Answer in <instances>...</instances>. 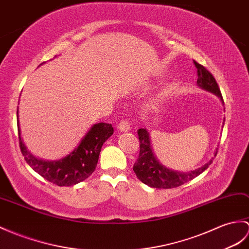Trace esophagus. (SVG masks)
<instances>
[{"label": "esophagus", "mask_w": 249, "mask_h": 249, "mask_svg": "<svg viewBox=\"0 0 249 249\" xmlns=\"http://www.w3.org/2000/svg\"><path fill=\"white\" fill-rule=\"evenodd\" d=\"M118 128L121 130V131H127L130 129V124L128 122V120H122L121 122L117 125Z\"/></svg>", "instance_id": "1"}]
</instances>
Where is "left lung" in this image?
I'll return each instance as SVG.
<instances>
[{
	"instance_id": "left-lung-1",
	"label": "left lung",
	"mask_w": 249,
	"mask_h": 249,
	"mask_svg": "<svg viewBox=\"0 0 249 249\" xmlns=\"http://www.w3.org/2000/svg\"><path fill=\"white\" fill-rule=\"evenodd\" d=\"M194 65L197 69V85L207 91L212 92L215 95H217L223 101V96L219 90V87L216 83L214 76L207 70V69L201 66L197 61L193 60ZM139 141H140V153H139V157L134 164V172L138 177L139 180H141L143 183L147 184V186L152 188L157 189H172L177 188L181 184L186 183L190 180H192L195 177L200 175L201 173L206 171L209 165L212 163L213 158L207 162L205 165L198 167L194 171H191L188 173H179L166 169L162 164L159 163L157 158L155 157L153 153L151 139L146 129L140 128L138 130ZM217 154L214 153V157Z\"/></svg>"
}]
</instances>
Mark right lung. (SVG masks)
<instances>
[{"mask_svg":"<svg viewBox=\"0 0 249 249\" xmlns=\"http://www.w3.org/2000/svg\"><path fill=\"white\" fill-rule=\"evenodd\" d=\"M17 119L19 144L25 161L40 176L59 187L74 186L88 178L95 170L103 144L113 134L111 124H94L70 155L60 160L45 161L36 158L27 151L21 138L18 111Z\"/></svg>","mask_w":249,"mask_h":249,"instance_id":"1","label":"right lung"}]
</instances>
